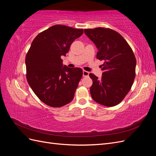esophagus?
Segmentation results:
<instances>
[{
    "mask_svg": "<svg viewBox=\"0 0 156 156\" xmlns=\"http://www.w3.org/2000/svg\"><path fill=\"white\" fill-rule=\"evenodd\" d=\"M88 75H89V72H87V71H85V70H83V75L84 77H88Z\"/></svg>",
    "mask_w": 156,
    "mask_h": 156,
    "instance_id": "34e87169",
    "label": "esophagus"
}]
</instances>
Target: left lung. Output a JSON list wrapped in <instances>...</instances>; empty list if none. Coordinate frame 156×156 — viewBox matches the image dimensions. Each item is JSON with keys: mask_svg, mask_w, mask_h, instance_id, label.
I'll return each instance as SVG.
<instances>
[{"mask_svg": "<svg viewBox=\"0 0 156 156\" xmlns=\"http://www.w3.org/2000/svg\"><path fill=\"white\" fill-rule=\"evenodd\" d=\"M98 50L96 57L103 60L100 79L90 73V88L93 100L99 104L113 107L120 103L130 90L135 77L136 59L133 51L119 33L104 28L84 29Z\"/></svg>", "mask_w": 156, "mask_h": 156, "instance_id": "left-lung-1", "label": "left lung"}]
</instances>
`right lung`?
Segmentation results:
<instances>
[{
	"label": "right lung",
	"instance_id": "add662e5",
	"mask_svg": "<svg viewBox=\"0 0 156 156\" xmlns=\"http://www.w3.org/2000/svg\"><path fill=\"white\" fill-rule=\"evenodd\" d=\"M83 29L56 25L37 35L26 56L27 79L40 100L52 107H60L72 101L83 76V69L63 65L73 41Z\"/></svg>",
	"mask_w": 156,
	"mask_h": 156
}]
</instances>
